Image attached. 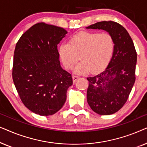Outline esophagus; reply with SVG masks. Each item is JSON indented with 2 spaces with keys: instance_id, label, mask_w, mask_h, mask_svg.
<instances>
[{
  "instance_id": "1",
  "label": "esophagus",
  "mask_w": 147,
  "mask_h": 147,
  "mask_svg": "<svg viewBox=\"0 0 147 147\" xmlns=\"http://www.w3.org/2000/svg\"><path fill=\"white\" fill-rule=\"evenodd\" d=\"M72 78H73V82L74 83H76V81L78 80V78H79V77L78 76H74L73 77H72Z\"/></svg>"
}]
</instances>
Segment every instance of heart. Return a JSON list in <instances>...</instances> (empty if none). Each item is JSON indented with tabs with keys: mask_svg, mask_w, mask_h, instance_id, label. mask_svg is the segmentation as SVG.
Here are the masks:
<instances>
[{
	"mask_svg": "<svg viewBox=\"0 0 147 147\" xmlns=\"http://www.w3.org/2000/svg\"><path fill=\"white\" fill-rule=\"evenodd\" d=\"M114 43L112 36L107 33L80 32L73 36L69 43H63L59 48V54L63 65L70 69L80 56L81 62L74 71L85 74L90 70L95 73L105 68L113 54Z\"/></svg>",
	"mask_w": 147,
	"mask_h": 147,
	"instance_id": "b5f03b06",
	"label": "heart"
}]
</instances>
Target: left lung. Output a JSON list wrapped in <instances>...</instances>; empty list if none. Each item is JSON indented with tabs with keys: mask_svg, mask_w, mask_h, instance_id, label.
<instances>
[{
	"mask_svg": "<svg viewBox=\"0 0 147 147\" xmlns=\"http://www.w3.org/2000/svg\"><path fill=\"white\" fill-rule=\"evenodd\" d=\"M86 29L104 30L114 40V52L107 67L87 78V101L91 109L100 115H110L118 111L129 96L135 82L137 55L130 35L120 24L102 21Z\"/></svg>",
	"mask_w": 147,
	"mask_h": 147,
	"instance_id": "1",
	"label": "left lung"
}]
</instances>
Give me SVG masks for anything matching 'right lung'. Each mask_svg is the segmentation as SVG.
Listing matches in <instances>:
<instances>
[{
    "label": "right lung",
    "mask_w": 147,
    "mask_h": 147,
    "mask_svg": "<svg viewBox=\"0 0 147 147\" xmlns=\"http://www.w3.org/2000/svg\"><path fill=\"white\" fill-rule=\"evenodd\" d=\"M67 31L44 23L23 33L14 52L13 80L21 101L41 116L53 115L63 107L71 75L60 65L57 45Z\"/></svg>",
    "instance_id": "right-lung-1"
}]
</instances>
